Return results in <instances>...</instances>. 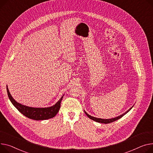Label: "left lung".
<instances>
[{
  "instance_id": "obj_1",
  "label": "left lung",
  "mask_w": 153,
  "mask_h": 153,
  "mask_svg": "<svg viewBox=\"0 0 153 153\" xmlns=\"http://www.w3.org/2000/svg\"><path fill=\"white\" fill-rule=\"evenodd\" d=\"M133 106H132L131 108H130L128 111H127L126 113H124V114H121L120 116H117V117H114V118H112V119H100V118H97V117H93V116H90V115H89V114H88L86 112L84 111V112H85V114L88 116V117H89L90 119H91V120H94V121H96V122H97V123H103V124H109V123H113V122H114V121H116V120H118V119H119L120 118H121L122 117H123L125 114H126L132 108H133Z\"/></svg>"
}]
</instances>
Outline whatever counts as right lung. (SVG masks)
Listing matches in <instances>:
<instances>
[{
  "mask_svg": "<svg viewBox=\"0 0 153 153\" xmlns=\"http://www.w3.org/2000/svg\"><path fill=\"white\" fill-rule=\"evenodd\" d=\"M7 94L10 100L11 101L13 106L24 116L26 117L36 120H46L52 118L56 116L61 106V101L63 96L59 99L58 102L53 106L48 108H32L20 104L13 98L11 94H10L8 87L7 85Z\"/></svg>",
  "mask_w": 153,
  "mask_h": 153,
  "instance_id": "obj_1",
  "label": "right lung"
}]
</instances>
